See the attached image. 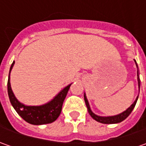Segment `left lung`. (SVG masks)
<instances>
[{"mask_svg": "<svg viewBox=\"0 0 146 146\" xmlns=\"http://www.w3.org/2000/svg\"><path fill=\"white\" fill-rule=\"evenodd\" d=\"M136 62V61H135ZM137 64V62H136ZM137 67L138 68L137 64ZM137 80H138V86H139V88H140V86H141V84H140V78H139V70H137ZM138 97L137 98V99L135 100V102H133L132 106L127 108V109L123 111V113H121L119 115H115V116H109V117H102V116H98L96 115L95 114H93L92 112V110H90V106H89V104L88 102L87 98H86V96L84 94V102H85V104L87 106L88 108V111L89 113V115H91V117L93 118V119H95L96 121H98L99 123H106V124H110V123H120L123 120H124L126 119L128 115L131 114V112L132 111V110L134 109L136 104H137V102Z\"/></svg>", "mask_w": 146, "mask_h": 146, "instance_id": "left-lung-1", "label": "left lung"}]
</instances>
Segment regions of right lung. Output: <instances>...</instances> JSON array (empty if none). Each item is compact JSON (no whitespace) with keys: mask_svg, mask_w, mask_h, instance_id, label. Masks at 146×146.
Returning a JSON list of instances; mask_svg holds the SVG:
<instances>
[{"mask_svg":"<svg viewBox=\"0 0 146 146\" xmlns=\"http://www.w3.org/2000/svg\"><path fill=\"white\" fill-rule=\"evenodd\" d=\"M14 64V62L10 66L9 74L11 69ZM9 74L8 83V95L9 101L12 104L14 110L27 123L34 125H41L46 123H51L56 120L61 114L62 104L64 102L66 96L68 93V90L70 87V84L64 88L60 93L53 98L51 102L40 106H28L19 102L14 97L13 91L10 87L9 82Z\"/></svg>","mask_w":146,"mask_h":146,"instance_id":"obj_1","label":"right lung"}]
</instances>
